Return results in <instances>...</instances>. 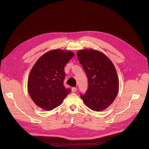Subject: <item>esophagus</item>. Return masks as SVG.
Here are the masks:
<instances>
[{"label":"esophagus","mask_w":149,"mask_h":149,"mask_svg":"<svg viewBox=\"0 0 149 149\" xmlns=\"http://www.w3.org/2000/svg\"><path fill=\"white\" fill-rule=\"evenodd\" d=\"M71 91L73 93H75L77 91V89H76V88H71Z\"/></svg>","instance_id":"1"}]
</instances>
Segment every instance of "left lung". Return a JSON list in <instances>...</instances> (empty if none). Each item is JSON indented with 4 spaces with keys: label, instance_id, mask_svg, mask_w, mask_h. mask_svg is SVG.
Listing matches in <instances>:
<instances>
[{
    "label": "left lung",
    "instance_id": "left-lung-1",
    "mask_svg": "<svg viewBox=\"0 0 149 149\" xmlns=\"http://www.w3.org/2000/svg\"><path fill=\"white\" fill-rule=\"evenodd\" d=\"M77 55L88 79V91L81 97L91 110H105L114 102L119 91V78L114 65L106 55L96 49H79Z\"/></svg>",
    "mask_w": 149,
    "mask_h": 149
}]
</instances>
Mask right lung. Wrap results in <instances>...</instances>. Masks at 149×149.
I'll return each mask as SVG.
<instances>
[{
	"label": "right lung",
	"instance_id": "obj_1",
	"mask_svg": "<svg viewBox=\"0 0 149 149\" xmlns=\"http://www.w3.org/2000/svg\"><path fill=\"white\" fill-rule=\"evenodd\" d=\"M74 53L56 49L40 56L31 68L27 89L31 100L37 106L51 111L59 106L70 93L63 85L65 66Z\"/></svg>",
	"mask_w": 149,
	"mask_h": 149
}]
</instances>
